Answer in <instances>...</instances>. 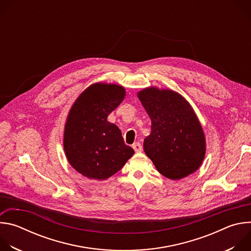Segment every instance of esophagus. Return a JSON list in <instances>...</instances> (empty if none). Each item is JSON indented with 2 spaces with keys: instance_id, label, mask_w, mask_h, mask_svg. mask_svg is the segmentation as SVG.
I'll return each mask as SVG.
<instances>
[{
  "instance_id": "esophagus-1",
  "label": "esophagus",
  "mask_w": 251,
  "mask_h": 251,
  "mask_svg": "<svg viewBox=\"0 0 251 251\" xmlns=\"http://www.w3.org/2000/svg\"><path fill=\"white\" fill-rule=\"evenodd\" d=\"M132 147H133V149L135 150V152H136V153H140V152H142V151H143V147H142V145L140 144L139 142L134 143Z\"/></svg>"
}]
</instances>
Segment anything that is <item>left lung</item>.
Masks as SVG:
<instances>
[{
  "instance_id": "8db88e82",
  "label": "left lung",
  "mask_w": 251,
  "mask_h": 251,
  "mask_svg": "<svg viewBox=\"0 0 251 251\" xmlns=\"http://www.w3.org/2000/svg\"><path fill=\"white\" fill-rule=\"evenodd\" d=\"M138 97L152 120L144 150L159 173L180 180L196 172L205 154L202 128L188 101L172 90L143 89Z\"/></svg>"
}]
</instances>
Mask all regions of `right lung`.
I'll return each mask as SVG.
<instances>
[{
	"instance_id": "1",
	"label": "right lung",
	"mask_w": 251,
	"mask_h": 251,
	"mask_svg": "<svg viewBox=\"0 0 251 251\" xmlns=\"http://www.w3.org/2000/svg\"><path fill=\"white\" fill-rule=\"evenodd\" d=\"M120 85L96 83L85 89L69 111L63 147L70 165L88 178L106 180L133 156L120 129L107 117L122 102Z\"/></svg>"
}]
</instances>
